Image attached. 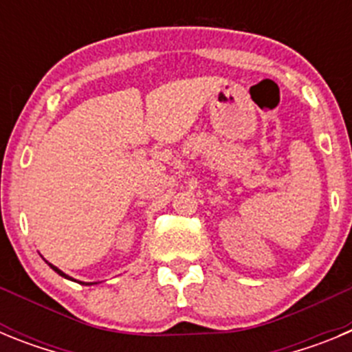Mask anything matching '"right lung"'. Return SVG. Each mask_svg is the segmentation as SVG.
<instances>
[{
  "label": "right lung",
  "mask_w": 352,
  "mask_h": 352,
  "mask_svg": "<svg viewBox=\"0 0 352 352\" xmlns=\"http://www.w3.org/2000/svg\"><path fill=\"white\" fill-rule=\"evenodd\" d=\"M45 263H47V261H45ZM47 264H49V266H51V268L54 270V272L58 273V275H60V276H63V278H68V280H74V278H72V276H68L67 273H63V272H61L60 268H56L54 264H51V263H47ZM74 282H79V280H74ZM79 284H84V282H79ZM93 284H96V282H86V285H93Z\"/></svg>",
  "instance_id": "obj_1"
}]
</instances>
